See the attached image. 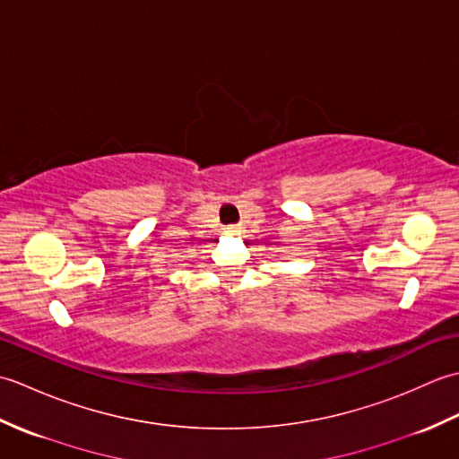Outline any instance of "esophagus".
<instances>
[{
  "label": "esophagus",
  "instance_id": "1",
  "mask_svg": "<svg viewBox=\"0 0 459 459\" xmlns=\"http://www.w3.org/2000/svg\"><path fill=\"white\" fill-rule=\"evenodd\" d=\"M238 232H240L238 227H229L227 229V235H238Z\"/></svg>",
  "mask_w": 459,
  "mask_h": 459
}]
</instances>
